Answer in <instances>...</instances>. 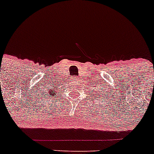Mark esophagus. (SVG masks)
Here are the masks:
<instances>
[{"label":"esophagus","instance_id":"esophagus-1","mask_svg":"<svg viewBox=\"0 0 154 154\" xmlns=\"http://www.w3.org/2000/svg\"><path fill=\"white\" fill-rule=\"evenodd\" d=\"M74 80H75V82H76V80H77V77H74Z\"/></svg>","mask_w":154,"mask_h":154}]
</instances>
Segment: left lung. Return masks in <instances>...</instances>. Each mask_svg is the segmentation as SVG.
Here are the masks:
<instances>
[{
	"label": "left lung",
	"instance_id": "left-lung-1",
	"mask_svg": "<svg viewBox=\"0 0 154 154\" xmlns=\"http://www.w3.org/2000/svg\"><path fill=\"white\" fill-rule=\"evenodd\" d=\"M97 90L98 91V92H100V91H99V89H96V92H97ZM94 92H95V91H94ZM96 94H97V95H99V97H100V95H99V93H98V92H96Z\"/></svg>",
	"mask_w": 154,
	"mask_h": 154
}]
</instances>
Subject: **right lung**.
I'll return each mask as SVG.
<instances>
[{"instance_id":"add662e5","label":"right lung","mask_w":154,"mask_h":154,"mask_svg":"<svg viewBox=\"0 0 154 154\" xmlns=\"http://www.w3.org/2000/svg\"><path fill=\"white\" fill-rule=\"evenodd\" d=\"M57 86H56V85ZM58 87H59V85L56 84V83H49L47 85V88L44 89H43L42 93H43V98H46V99H50V98H55L56 96V94H57V90Z\"/></svg>"}]
</instances>
